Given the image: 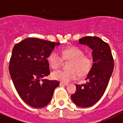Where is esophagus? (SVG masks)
I'll return each instance as SVG.
<instances>
[{
  "instance_id": "esophagus-1",
  "label": "esophagus",
  "mask_w": 123,
  "mask_h": 123,
  "mask_svg": "<svg viewBox=\"0 0 123 123\" xmlns=\"http://www.w3.org/2000/svg\"><path fill=\"white\" fill-rule=\"evenodd\" d=\"M68 83H64V82H60V86H68Z\"/></svg>"
}]
</instances>
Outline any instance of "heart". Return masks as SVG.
I'll list each match as a JSON object with an SVG mask.
<instances>
[{
	"label": "heart",
	"mask_w": 123,
	"mask_h": 123,
	"mask_svg": "<svg viewBox=\"0 0 123 123\" xmlns=\"http://www.w3.org/2000/svg\"><path fill=\"white\" fill-rule=\"evenodd\" d=\"M61 56L55 51H52L47 57V61L53 69H57L62 64V61H69L68 71L57 70L52 73L54 79L62 82H69L79 77H85L89 73L92 66V60L88 55H84V51L79 47L71 46L62 49Z\"/></svg>",
	"instance_id": "obj_1"
}]
</instances>
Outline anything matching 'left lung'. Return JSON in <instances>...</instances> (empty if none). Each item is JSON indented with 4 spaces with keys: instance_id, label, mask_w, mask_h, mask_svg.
Masks as SVG:
<instances>
[{
    "instance_id": "left-lung-1",
    "label": "left lung",
    "mask_w": 123,
    "mask_h": 123,
    "mask_svg": "<svg viewBox=\"0 0 123 123\" xmlns=\"http://www.w3.org/2000/svg\"><path fill=\"white\" fill-rule=\"evenodd\" d=\"M79 43L92 49L93 64L86 82L76 85V92L71 97L77 106L87 108L96 104L105 93L114 69V60L108 44L99 37L86 36L79 39Z\"/></svg>"
}]
</instances>
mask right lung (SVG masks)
<instances>
[{
    "mask_svg": "<svg viewBox=\"0 0 123 123\" xmlns=\"http://www.w3.org/2000/svg\"><path fill=\"white\" fill-rule=\"evenodd\" d=\"M60 43L27 38L15 44L10 60L9 73L15 89L30 106L41 108L52 99L57 81L44 79L50 74L47 57Z\"/></svg>",
    "mask_w": 123,
    "mask_h": 123,
    "instance_id": "1",
    "label": "right lung"
}]
</instances>
